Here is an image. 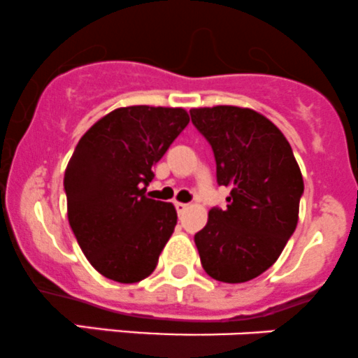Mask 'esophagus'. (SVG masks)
<instances>
[{"instance_id": "esophagus-1", "label": "esophagus", "mask_w": 358, "mask_h": 358, "mask_svg": "<svg viewBox=\"0 0 358 358\" xmlns=\"http://www.w3.org/2000/svg\"><path fill=\"white\" fill-rule=\"evenodd\" d=\"M176 210H178V213H182L184 210L187 208V203H180V201H176Z\"/></svg>"}]
</instances>
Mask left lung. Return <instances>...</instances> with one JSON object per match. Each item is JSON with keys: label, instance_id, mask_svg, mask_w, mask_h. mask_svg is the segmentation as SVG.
<instances>
[{"label": "left lung", "instance_id": "8db88e82", "mask_svg": "<svg viewBox=\"0 0 358 358\" xmlns=\"http://www.w3.org/2000/svg\"><path fill=\"white\" fill-rule=\"evenodd\" d=\"M213 150L217 182L231 189L194 234L210 278L246 282L267 271L298 224L303 178L288 139L252 108L219 105L189 110Z\"/></svg>", "mask_w": 358, "mask_h": 358}]
</instances>
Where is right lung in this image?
I'll use <instances>...</instances> for the list:
<instances>
[{"label":"right lung","mask_w":358,"mask_h":358,"mask_svg":"<svg viewBox=\"0 0 358 358\" xmlns=\"http://www.w3.org/2000/svg\"><path fill=\"white\" fill-rule=\"evenodd\" d=\"M189 122L184 108L124 106L99 119L65 169L69 224L90 264L112 281L148 278L174 233V205L145 194L152 167Z\"/></svg>","instance_id":"right-lung-1"}]
</instances>
